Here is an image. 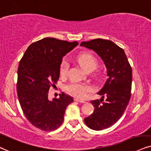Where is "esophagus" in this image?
<instances>
[{
  "label": "esophagus",
  "mask_w": 151,
  "mask_h": 151,
  "mask_svg": "<svg viewBox=\"0 0 151 151\" xmlns=\"http://www.w3.org/2000/svg\"><path fill=\"white\" fill-rule=\"evenodd\" d=\"M75 101H78V102H80V103H85V101H82V100H80V99H76Z\"/></svg>",
  "instance_id": "esophagus-1"
}]
</instances>
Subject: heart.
Returning a JSON list of instances; mask_svg holds the SVG:
<instances>
[{"label":"heart","instance_id":"obj_1","mask_svg":"<svg viewBox=\"0 0 151 151\" xmlns=\"http://www.w3.org/2000/svg\"><path fill=\"white\" fill-rule=\"evenodd\" d=\"M78 64L83 67L86 71H92L97 66V59L94 56L90 53L81 54L77 58ZM68 64L66 61H63L60 66L59 73L61 77H65L67 74ZM67 92L73 96L78 99H84L90 93L93 91L92 86L83 83H74L66 87Z\"/></svg>","mask_w":151,"mask_h":151}]
</instances>
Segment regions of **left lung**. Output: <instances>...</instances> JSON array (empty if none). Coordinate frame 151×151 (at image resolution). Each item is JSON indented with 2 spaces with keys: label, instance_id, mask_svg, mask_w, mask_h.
<instances>
[{
  "label": "left lung",
  "instance_id": "obj_1",
  "mask_svg": "<svg viewBox=\"0 0 151 151\" xmlns=\"http://www.w3.org/2000/svg\"><path fill=\"white\" fill-rule=\"evenodd\" d=\"M81 46L92 50L101 57L106 67L108 76L98 92L101 99L91 101L94 111L85 118V122L92 129H107L122 117L129 103L132 81V68L124 50L111 40L94 39L81 42Z\"/></svg>",
  "mask_w": 151,
  "mask_h": 151
}]
</instances>
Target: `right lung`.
I'll return each mask as SVG.
<instances>
[{
    "instance_id": "add662e5",
    "label": "right lung",
    "mask_w": 151,
    "mask_h": 151,
    "mask_svg": "<svg viewBox=\"0 0 151 151\" xmlns=\"http://www.w3.org/2000/svg\"><path fill=\"white\" fill-rule=\"evenodd\" d=\"M78 45L45 38L29 46L19 61L17 71L18 98L22 111L33 126L45 132L57 129L64 121L73 99L65 93L48 99V91L59 78L62 58Z\"/></svg>"
}]
</instances>
